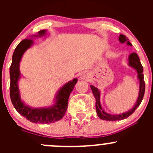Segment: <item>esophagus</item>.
<instances>
[{"mask_svg":"<svg viewBox=\"0 0 153 153\" xmlns=\"http://www.w3.org/2000/svg\"><path fill=\"white\" fill-rule=\"evenodd\" d=\"M89 78V73L87 72H83L82 74L80 76L79 79L80 80H87Z\"/></svg>","mask_w":153,"mask_h":153,"instance_id":"34e87169","label":"esophagus"}]
</instances>
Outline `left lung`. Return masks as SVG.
I'll use <instances>...</instances> for the list:
<instances>
[{
  "mask_svg": "<svg viewBox=\"0 0 153 153\" xmlns=\"http://www.w3.org/2000/svg\"><path fill=\"white\" fill-rule=\"evenodd\" d=\"M118 40H119L121 44L126 43L128 46H132V44L129 42V39L124 35H120L119 37H118ZM128 65H129V67L133 68L136 71L137 78H138V81H139V91H138V98H137L135 105L132 106V108H131L129 110L121 114H110L105 112L102 108V106H101V101H100L101 100V91L93 85L90 86L92 93H93L94 97L95 98V108H96L97 115L101 119L110 121H120V120L125 119V118H128L130 115H132L135 112V109H137V107L141 104L143 98V95H144L145 83L144 80H143V67L141 64V61H140L139 57L136 53L133 52V53L129 55V58H128Z\"/></svg>",
  "mask_w": 153,
  "mask_h": 153,
  "instance_id": "1",
  "label": "left lung"
}]
</instances>
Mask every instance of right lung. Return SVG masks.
Returning a JSON list of instances; mask_svg holds the SVG:
<instances>
[{"instance_id":"right-lung-1","label":"right lung","mask_w":153,"mask_h":153,"mask_svg":"<svg viewBox=\"0 0 153 153\" xmlns=\"http://www.w3.org/2000/svg\"><path fill=\"white\" fill-rule=\"evenodd\" d=\"M47 30L43 29L38 35L29 36L28 39L23 40L15 48L12 55V64L10 68V98L15 109L19 114L35 124H52L61 120L65 115L68 107V100L72 91L78 81L76 78L68 81L61 86L55 95L54 104L52 106L44 107H32L22 101L20 93L18 81L21 78L20 63L24 52L34 44L33 38L46 35Z\"/></svg>"}]
</instances>
